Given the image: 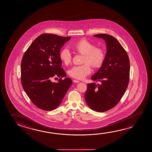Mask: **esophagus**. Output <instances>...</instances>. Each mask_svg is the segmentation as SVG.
<instances>
[{"label": "esophagus", "instance_id": "1", "mask_svg": "<svg viewBox=\"0 0 152 152\" xmlns=\"http://www.w3.org/2000/svg\"><path fill=\"white\" fill-rule=\"evenodd\" d=\"M73 82L75 83H80V81H78V80H73Z\"/></svg>", "mask_w": 152, "mask_h": 152}]
</instances>
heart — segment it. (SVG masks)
Instances as JSON below:
<instances>
[{"label":"heart","instance_id":"obj_1","mask_svg":"<svg viewBox=\"0 0 152 152\" xmlns=\"http://www.w3.org/2000/svg\"><path fill=\"white\" fill-rule=\"evenodd\" d=\"M77 52L84 55L83 62L86 63L75 66L69 70V75L78 80H83L92 72L89 63L95 68L101 67L105 59V50L100 47H95L94 43L86 39H82L72 45ZM60 59L66 65H69L72 61V56L67 48L62 49L60 52ZM88 62V63L87 62Z\"/></svg>","mask_w":152,"mask_h":152}]
</instances>
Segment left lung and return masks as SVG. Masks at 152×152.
Returning <instances> with one entry per match:
<instances>
[{"instance_id": "obj_1", "label": "left lung", "mask_w": 152, "mask_h": 152, "mask_svg": "<svg viewBox=\"0 0 152 152\" xmlns=\"http://www.w3.org/2000/svg\"><path fill=\"white\" fill-rule=\"evenodd\" d=\"M93 37L104 40L107 53L102 66L91 77L93 80L100 82L101 84H88L85 99L93 111L104 112L115 107L127 90L129 80V59L124 48L113 37L105 34Z\"/></svg>"}]
</instances>
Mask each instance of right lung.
<instances>
[{"instance_id": "1", "label": "right lung", "mask_w": 152, "mask_h": 152, "mask_svg": "<svg viewBox=\"0 0 152 152\" xmlns=\"http://www.w3.org/2000/svg\"><path fill=\"white\" fill-rule=\"evenodd\" d=\"M70 37L43 34L37 37L25 52L21 62V82L33 103L45 111L59 106L72 84L69 78L52 83L54 76H66L61 68L60 51Z\"/></svg>"}]
</instances>
